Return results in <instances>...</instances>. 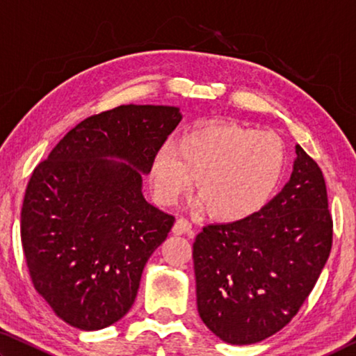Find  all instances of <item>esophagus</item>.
<instances>
[{
	"mask_svg": "<svg viewBox=\"0 0 356 356\" xmlns=\"http://www.w3.org/2000/svg\"><path fill=\"white\" fill-rule=\"evenodd\" d=\"M172 231L174 234H179V236H182V234H191L193 225L188 220L184 218V216H180V218L176 221V225H174Z\"/></svg>",
	"mask_w": 356,
	"mask_h": 356,
	"instance_id": "1",
	"label": "esophagus"
}]
</instances>
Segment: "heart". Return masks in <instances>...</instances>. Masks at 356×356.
<instances>
[{
  "label": "heart",
  "mask_w": 356,
  "mask_h": 356,
  "mask_svg": "<svg viewBox=\"0 0 356 356\" xmlns=\"http://www.w3.org/2000/svg\"><path fill=\"white\" fill-rule=\"evenodd\" d=\"M286 160L284 141L273 131L209 124L186 131L177 146L166 143L156 150L150 184L156 200L170 206L196 177L197 204H206L215 218L238 221L272 200Z\"/></svg>",
  "instance_id": "heart-1"
}]
</instances>
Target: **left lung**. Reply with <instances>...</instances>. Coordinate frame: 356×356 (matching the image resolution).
I'll return each mask as SVG.
<instances>
[{
	"instance_id": "8db88e82",
	"label": "left lung",
	"mask_w": 356,
	"mask_h": 356,
	"mask_svg": "<svg viewBox=\"0 0 356 356\" xmlns=\"http://www.w3.org/2000/svg\"><path fill=\"white\" fill-rule=\"evenodd\" d=\"M284 188L257 213L202 227L193 243L197 311L221 341L248 346L292 321L333 245L322 170L303 147Z\"/></svg>"
}]
</instances>
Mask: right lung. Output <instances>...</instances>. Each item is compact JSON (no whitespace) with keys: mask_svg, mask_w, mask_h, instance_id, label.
I'll list each match as a JSON object with an SVG mask.
<instances>
[{"mask_svg":"<svg viewBox=\"0 0 356 356\" xmlns=\"http://www.w3.org/2000/svg\"><path fill=\"white\" fill-rule=\"evenodd\" d=\"M180 119L176 106L120 105L81 120L34 168L23 252L34 289L72 327L105 328L134 305L176 221L144 200L141 176Z\"/></svg>","mask_w":356,"mask_h":356,"instance_id":"right-lung-1","label":"right lung"}]
</instances>
